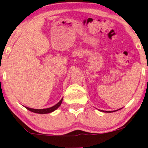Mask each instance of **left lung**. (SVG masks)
Instances as JSON below:
<instances>
[{
    "label": "left lung",
    "instance_id": "8db88e82",
    "mask_svg": "<svg viewBox=\"0 0 148 148\" xmlns=\"http://www.w3.org/2000/svg\"><path fill=\"white\" fill-rule=\"evenodd\" d=\"M121 108H119V109H118V110H120L121 109ZM118 110H116V111H118ZM102 111V112H104V113H113V112H115V111Z\"/></svg>",
    "mask_w": 148,
    "mask_h": 148
}]
</instances>
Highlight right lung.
<instances>
[{
    "label": "right lung",
    "instance_id": "right-lung-1",
    "mask_svg": "<svg viewBox=\"0 0 148 148\" xmlns=\"http://www.w3.org/2000/svg\"><path fill=\"white\" fill-rule=\"evenodd\" d=\"M62 99H63V97H62V99L60 100V101H59L58 103H57L56 104L54 105L53 106L50 107V108H42V109H35V108H29V107H26V106H25V107L27 108V109L28 110V111H31V112H33V113H39V114H47V113H51V112H53V111H56V110L57 108L60 106L61 103H62Z\"/></svg>",
    "mask_w": 148,
    "mask_h": 148
}]
</instances>
